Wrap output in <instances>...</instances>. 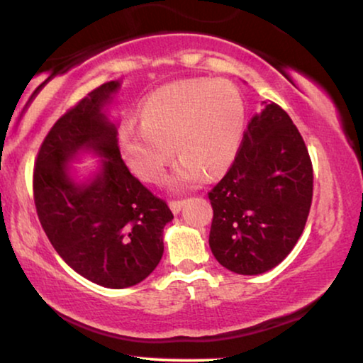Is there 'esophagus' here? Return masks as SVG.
<instances>
[{
	"label": "esophagus",
	"mask_w": 363,
	"mask_h": 363,
	"mask_svg": "<svg viewBox=\"0 0 363 363\" xmlns=\"http://www.w3.org/2000/svg\"><path fill=\"white\" fill-rule=\"evenodd\" d=\"M184 205H186V200H171V202H169V207L172 210V213H179Z\"/></svg>",
	"instance_id": "obj_1"
}]
</instances>
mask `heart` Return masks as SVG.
I'll return each mask as SVG.
<instances>
[{
	"label": "heart",
	"mask_w": 363,
	"mask_h": 363,
	"mask_svg": "<svg viewBox=\"0 0 363 363\" xmlns=\"http://www.w3.org/2000/svg\"><path fill=\"white\" fill-rule=\"evenodd\" d=\"M246 107L226 79H182L153 91L140 107V128L121 132L123 160L145 182H158L172 148L181 161L172 184L189 187L228 167L240 148Z\"/></svg>",
	"instance_id": "1"
}]
</instances>
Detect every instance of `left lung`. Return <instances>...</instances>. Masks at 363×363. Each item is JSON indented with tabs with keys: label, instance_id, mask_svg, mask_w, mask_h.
Masks as SVG:
<instances>
[{
	"label": "left lung",
	"instance_id": "obj_1",
	"mask_svg": "<svg viewBox=\"0 0 363 363\" xmlns=\"http://www.w3.org/2000/svg\"><path fill=\"white\" fill-rule=\"evenodd\" d=\"M264 104L208 192L210 247L221 266L242 275L266 272L289 256L313 200V164L298 128L279 104Z\"/></svg>",
	"mask_w": 363,
	"mask_h": 363
}]
</instances>
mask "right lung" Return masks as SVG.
Masks as SVG:
<instances>
[{"instance_id": "obj_1", "label": "right lung", "mask_w": 363, "mask_h": 363, "mask_svg": "<svg viewBox=\"0 0 363 363\" xmlns=\"http://www.w3.org/2000/svg\"><path fill=\"white\" fill-rule=\"evenodd\" d=\"M117 81L78 101L53 123L35 158L32 189L37 216L55 251L84 279L107 289L142 282L163 256V230L172 212L121 158L117 128L102 106ZM81 147L106 158L88 186H77L64 163Z\"/></svg>"}]
</instances>
